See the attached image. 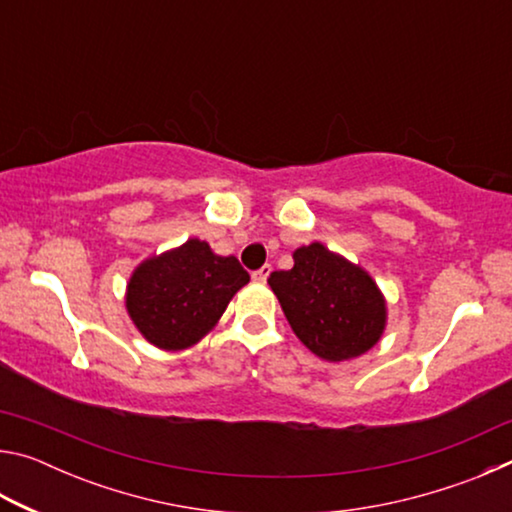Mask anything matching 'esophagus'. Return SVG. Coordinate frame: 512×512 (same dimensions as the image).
Listing matches in <instances>:
<instances>
[{
    "mask_svg": "<svg viewBox=\"0 0 512 512\" xmlns=\"http://www.w3.org/2000/svg\"><path fill=\"white\" fill-rule=\"evenodd\" d=\"M271 271H273L271 264H264L262 268H259V271H255V273H253V280H255V282H259V284H264V282L268 280V275H271Z\"/></svg>",
    "mask_w": 512,
    "mask_h": 512,
    "instance_id": "esophagus-1",
    "label": "esophagus"
}]
</instances>
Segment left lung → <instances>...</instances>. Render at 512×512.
<instances>
[{
    "mask_svg": "<svg viewBox=\"0 0 512 512\" xmlns=\"http://www.w3.org/2000/svg\"><path fill=\"white\" fill-rule=\"evenodd\" d=\"M268 284L293 332L320 359L359 357L384 332L386 302L377 284L323 244L298 248L291 271H273Z\"/></svg>",
    "mask_w": 512,
    "mask_h": 512,
    "instance_id": "8db88e82",
    "label": "left lung"
}]
</instances>
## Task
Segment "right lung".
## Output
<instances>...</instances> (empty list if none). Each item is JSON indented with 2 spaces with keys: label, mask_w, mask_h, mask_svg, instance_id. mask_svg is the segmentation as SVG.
Segmentation results:
<instances>
[{
  "label": "right lung",
  "mask_w": 512,
  "mask_h": 512,
  "mask_svg": "<svg viewBox=\"0 0 512 512\" xmlns=\"http://www.w3.org/2000/svg\"><path fill=\"white\" fill-rule=\"evenodd\" d=\"M248 280L237 257L214 255L205 241L189 239L137 266L126 307L146 341L162 350H183L210 332Z\"/></svg>",
  "instance_id": "obj_1"
}]
</instances>
